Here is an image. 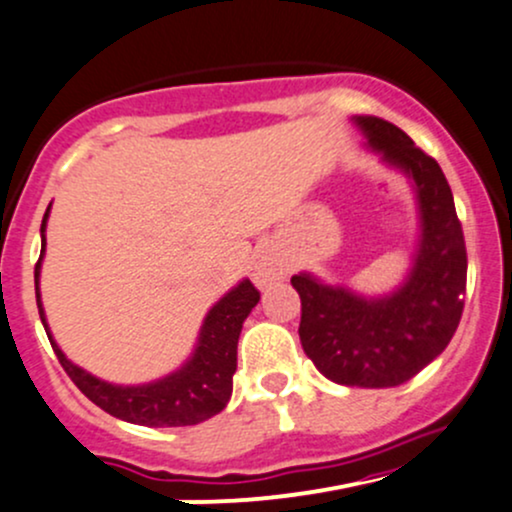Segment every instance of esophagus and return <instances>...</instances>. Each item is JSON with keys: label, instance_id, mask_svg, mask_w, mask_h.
<instances>
[{"label": "esophagus", "instance_id": "34e87169", "mask_svg": "<svg viewBox=\"0 0 512 512\" xmlns=\"http://www.w3.org/2000/svg\"><path fill=\"white\" fill-rule=\"evenodd\" d=\"M286 276H288V264L274 255H262L260 260H257L255 269H252V281H255L260 288H267L269 283L286 279Z\"/></svg>", "mask_w": 512, "mask_h": 512}]
</instances>
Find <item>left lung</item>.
<instances>
[{
  "label": "left lung",
  "mask_w": 512,
  "mask_h": 512,
  "mask_svg": "<svg viewBox=\"0 0 512 512\" xmlns=\"http://www.w3.org/2000/svg\"><path fill=\"white\" fill-rule=\"evenodd\" d=\"M365 147L408 176L420 233L403 283L367 298L300 272L291 283L303 303L300 343L334 384L389 389L434 362L455 334L465 305L467 252L451 186L441 166L408 133L379 116H353Z\"/></svg>",
  "instance_id": "obj_1"
}]
</instances>
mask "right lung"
<instances>
[{"label":"right lung","mask_w":512,"mask_h":512,"mask_svg":"<svg viewBox=\"0 0 512 512\" xmlns=\"http://www.w3.org/2000/svg\"><path fill=\"white\" fill-rule=\"evenodd\" d=\"M49 207L40 226L42 250L40 260L35 264V295H38L40 319L45 324L49 343H52L61 367L66 369L73 384L97 408L119 417L123 422L143 424V427H190V424H200L219 415L229 403L233 391L240 329H243V322L248 319L252 307L260 300V291L252 286L250 279H243L224 298H219L209 307L205 322L200 326V334H197L195 350L181 367L166 377L133 386L104 381L71 362L49 331L45 307L40 300V267L47 245L45 229Z\"/></svg>","instance_id":"right-lung-1"}]
</instances>
